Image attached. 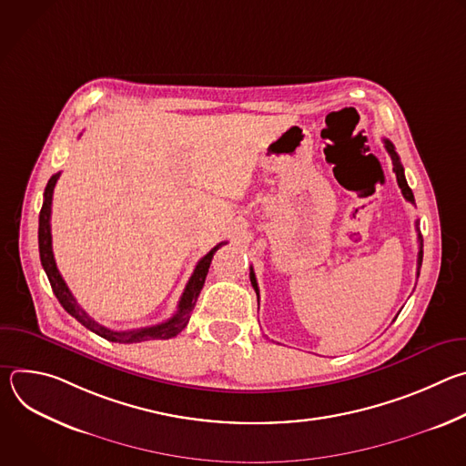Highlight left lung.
Returning <instances> with one entry per match:
<instances>
[{
  "label": "left lung",
  "mask_w": 466,
  "mask_h": 466,
  "mask_svg": "<svg viewBox=\"0 0 466 466\" xmlns=\"http://www.w3.org/2000/svg\"><path fill=\"white\" fill-rule=\"evenodd\" d=\"M383 144H385V149H387V153L390 155V158H392V171L396 173V180H398V186H400V189H402V195L406 197V201H410L411 205H415V197H413V191H411V187L408 186V180H406V175H404V167H402V164H400V158H398V155H396V151H394V146L389 142V140H383ZM417 232H419V221H417ZM422 234L419 232V258H417V277L420 275V265H422V254H424V250H422ZM250 284H252V288H254V291H256V295H258V299H259V289H258V282H256V277H254V271H252V268H250Z\"/></svg>",
  "instance_id": "1"
}]
</instances>
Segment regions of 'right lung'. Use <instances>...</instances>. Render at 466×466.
I'll return each mask as SVG.
<instances>
[{"label":"right lung","instance_id":"add662e5","mask_svg":"<svg viewBox=\"0 0 466 466\" xmlns=\"http://www.w3.org/2000/svg\"><path fill=\"white\" fill-rule=\"evenodd\" d=\"M58 177H60V173H55L47 180V186H46V191H44V205H42L40 219H38V250H40L42 268H44V271H46V275L49 279L51 289H53L55 297L58 299L60 306L66 311H68L72 317H76L83 326L92 329L94 334H97L103 339L112 341V343H140V341H153V339H171L177 334H180V331L186 328V324L189 320V315H191V309H193V306L197 302L198 293H201V289L205 286L212 258H214L216 250H219L227 241L218 243L207 256H203L201 259H198L197 268H195L191 279L187 280L186 289H184V293H182V297L178 300L177 311H175V315L171 319H167V320H164L160 324L146 326V328H138V329H125V331L110 329V328L99 324L97 320H94L77 304V300L74 299L72 291L68 289V286H66V282L62 280L58 269H56V263H55V258H53V248H51V225H49V218H51L53 189H55V184H56Z\"/></svg>","mask_w":466,"mask_h":466}]
</instances>
